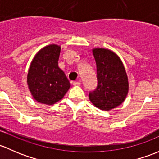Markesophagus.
Listing matches in <instances>:
<instances>
[{
	"label": "esophagus",
	"mask_w": 159,
	"mask_h": 159,
	"mask_svg": "<svg viewBox=\"0 0 159 159\" xmlns=\"http://www.w3.org/2000/svg\"><path fill=\"white\" fill-rule=\"evenodd\" d=\"M80 84H81V83H80V82H78V81H75L73 83V86H80Z\"/></svg>",
	"instance_id": "esophagus-1"
}]
</instances>
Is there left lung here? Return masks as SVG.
<instances>
[{
	"label": "left lung",
	"mask_w": 159,
	"mask_h": 159,
	"mask_svg": "<svg viewBox=\"0 0 159 159\" xmlns=\"http://www.w3.org/2000/svg\"><path fill=\"white\" fill-rule=\"evenodd\" d=\"M96 64L97 86L89 93V100L102 110L119 106L127 96L128 77L119 57L107 49L93 50Z\"/></svg>",
	"instance_id": "left-lung-1"
}]
</instances>
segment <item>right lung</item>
Masks as SVG:
<instances>
[{"label": "right lung", "mask_w": 159, "mask_h": 159, "mask_svg": "<svg viewBox=\"0 0 159 159\" xmlns=\"http://www.w3.org/2000/svg\"><path fill=\"white\" fill-rule=\"evenodd\" d=\"M60 53V46H47L30 63L27 84L33 97L40 103L54 104L63 99L70 87L64 72L58 66Z\"/></svg>", "instance_id": "1"}]
</instances>
